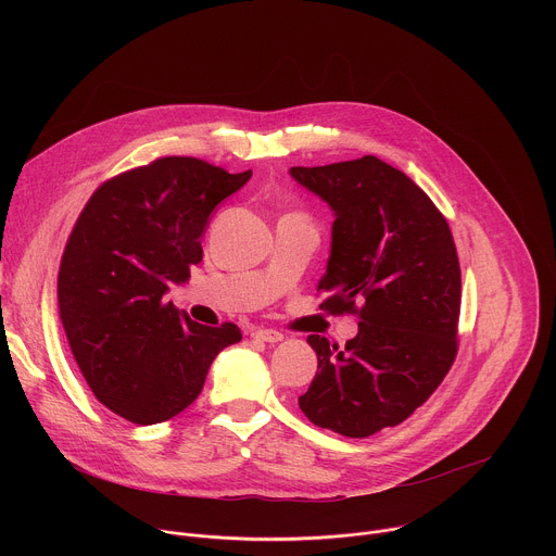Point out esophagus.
Here are the masks:
<instances>
[{
	"label": "esophagus",
	"mask_w": 556,
	"mask_h": 556,
	"mask_svg": "<svg viewBox=\"0 0 556 556\" xmlns=\"http://www.w3.org/2000/svg\"><path fill=\"white\" fill-rule=\"evenodd\" d=\"M253 339L264 341V343H279V341H283V334L277 332V330H264V328H260V330L253 332Z\"/></svg>",
	"instance_id": "1"
}]
</instances>
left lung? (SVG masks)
Wrapping results in <instances>:
<instances>
[{"label": "left lung", "mask_w": 556, "mask_h": 556, "mask_svg": "<svg viewBox=\"0 0 556 556\" xmlns=\"http://www.w3.org/2000/svg\"><path fill=\"white\" fill-rule=\"evenodd\" d=\"M290 176L334 213L321 307L358 314L345 350L307 337L319 367L299 407L316 427L367 438L407 420L455 361L462 277L453 235L429 195L376 155L290 167Z\"/></svg>", "instance_id": "left-lung-1"}]
</instances>
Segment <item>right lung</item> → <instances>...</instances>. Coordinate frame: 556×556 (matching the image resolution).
<instances>
[{
    "mask_svg": "<svg viewBox=\"0 0 556 556\" xmlns=\"http://www.w3.org/2000/svg\"><path fill=\"white\" fill-rule=\"evenodd\" d=\"M253 172L167 155L103 182L78 215L59 268V316L97 399L134 425L165 422L204 387L213 358L242 341L165 301L202 262L213 208Z\"/></svg>",
    "mask_w": 556,
    "mask_h": 556,
    "instance_id": "right-lung-1",
    "label": "right lung"
}]
</instances>
